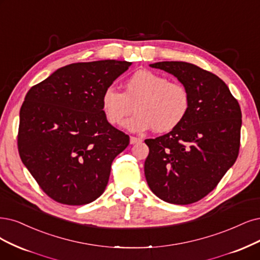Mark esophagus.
<instances>
[{"mask_svg":"<svg viewBox=\"0 0 260 260\" xmlns=\"http://www.w3.org/2000/svg\"><path fill=\"white\" fill-rule=\"evenodd\" d=\"M141 141H142V139H141V138H138V137L131 136V138H129L131 145H136V143H139V142H141Z\"/></svg>","mask_w":260,"mask_h":260,"instance_id":"34e87169","label":"esophagus"}]
</instances>
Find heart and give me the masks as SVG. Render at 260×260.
<instances>
[{"label": "heart", "mask_w": 260, "mask_h": 260, "mask_svg": "<svg viewBox=\"0 0 260 260\" xmlns=\"http://www.w3.org/2000/svg\"><path fill=\"white\" fill-rule=\"evenodd\" d=\"M101 102L104 117L112 126L121 125L134 108L136 113L124 123L125 128L134 133L176 129L185 120L190 104L184 85L147 70L137 71L127 78L122 93L109 86L103 92Z\"/></svg>", "instance_id": "1"}]
</instances>
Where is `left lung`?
Here are the masks:
<instances>
[{"label":"left lung","instance_id":"8db88e82","mask_svg":"<svg viewBox=\"0 0 260 260\" xmlns=\"http://www.w3.org/2000/svg\"><path fill=\"white\" fill-rule=\"evenodd\" d=\"M183 84L189 110L180 126L147 139L145 176L151 190L169 204L189 205L213 190L238 157L242 113L226 83L200 67L177 61L150 64Z\"/></svg>","mask_w":260,"mask_h":260}]
</instances>
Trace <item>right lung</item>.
<instances>
[{
	"instance_id": "obj_1",
	"label": "right lung",
	"mask_w": 260,
	"mask_h": 260,
	"mask_svg": "<svg viewBox=\"0 0 260 260\" xmlns=\"http://www.w3.org/2000/svg\"><path fill=\"white\" fill-rule=\"evenodd\" d=\"M132 65L103 60L74 63L32 86L20 109L18 150L45 193L81 206L107 186L114 157L129 143L106 121L102 95Z\"/></svg>"
}]
</instances>
